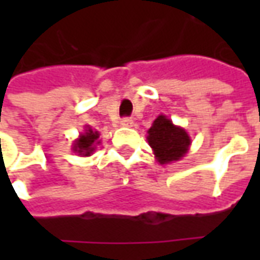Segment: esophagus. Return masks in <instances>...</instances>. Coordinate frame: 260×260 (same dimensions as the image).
<instances>
[{
  "mask_svg": "<svg viewBox=\"0 0 260 260\" xmlns=\"http://www.w3.org/2000/svg\"><path fill=\"white\" fill-rule=\"evenodd\" d=\"M121 125L122 126H132L134 125V119L129 118V117H125V118L121 119Z\"/></svg>",
  "mask_w": 260,
  "mask_h": 260,
  "instance_id": "esophagus-1",
  "label": "esophagus"
}]
</instances>
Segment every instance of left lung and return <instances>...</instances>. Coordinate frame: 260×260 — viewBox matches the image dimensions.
I'll return each instance as SVG.
<instances>
[{"instance_id":"obj_1","label":"left lung","mask_w":260,"mask_h":260,"mask_svg":"<svg viewBox=\"0 0 260 260\" xmlns=\"http://www.w3.org/2000/svg\"><path fill=\"white\" fill-rule=\"evenodd\" d=\"M147 141L154 150L158 163L166 164L180 160L191 143L189 136L180 126H175L164 115L154 119L152 128L147 131Z\"/></svg>"}]
</instances>
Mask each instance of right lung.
I'll return each mask as SVG.
<instances>
[{"label":"right lung","instance_id":"1","mask_svg":"<svg viewBox=\"0 0 260 260\" xmlns=\"http://www.w3.org/2000/svg\"><path fill=\"white\" fill-rule=\"evenodd\" d=\"M97 139H99V132H94L89 128V129H86L83 135H80L78 141L75 142L74 150L83 156H90V153H93L94 150V143Z\"/></svg>","mask_w":260,"mask_h":260}]
</instances>
